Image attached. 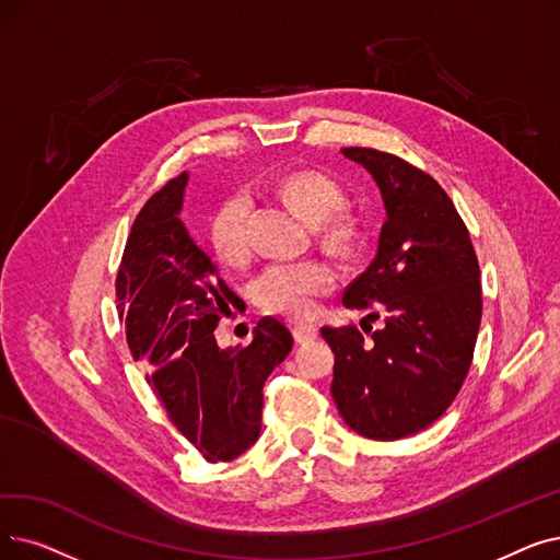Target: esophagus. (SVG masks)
Listing matches in <instances>:
<instances>
[{
	"instance_id": "esophagus-1",
	"label": "esophagus",
	"mask_w": 560,
	"mask_h": 560,
	"mask_svg": "<svg viewBox=\"0 0 560 560\" xmlns=\"http://www.w3.org/2000/svg\"><path fill=\"white\" fill-rule=\"evenodd\" d=\"M293 336H295L298 343H308V340H313L315 336H318V329H315L313 325L298 323V325H293Z\"/></svg>"
}]
</instances>
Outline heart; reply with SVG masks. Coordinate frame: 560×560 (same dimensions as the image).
I'll list each match as a JSON object with an SVG mask.
<instances>
[{"label": "heart", "mask_w": 560, "mask_h": 560, "mask_svg": "<svg viewBox=\"0 0 560 560\" xmlns=\"http://www.w3.org/2000/svg\"><path fill=\"white\" fill-rule=\"evenodd\" d=\"M277 197L313 224L318 245L336 256L352 258L366 226L361 214L346 203V189L334 176L318 168H293L275 180ZM249 199L242 191L229 194L210 214L208 240L214 256L226 265H242L249 258ZM336 283L331 265L320 258L298 262H275L256 281V302L272 313L306 318L315 300L327 295Z\"/></svg>", "instance_id": "1"}]
</instances>
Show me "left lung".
I'll use <instances>...</instances> for the list:
<instances>
[{
  "mask_svg": "<svg viewBox=\"0 0 560 560\" xmlns=\"http://www.w3.org/2000/svg\"><path fill=\"white\" fill-rule=\"evenodd\" d=\"M340 153L369 168L386 208L377 256L343 304L384 311V327L366 331L369 343L354 325L320 329L336 357L331 396L354 432L392 442L432 425L465 384L482 313L480 267L467 224L423 168L363 145Z\"/></svg>",
  "mask_w": 560,
  "mask_h": 560,
  "instance_id": "8db88e82",
  "label": "left lung"
}]
</instances>
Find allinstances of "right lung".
<instances>
[{"instance_id":"right-lung-1","label":"right lung","mask_w":560,"mask_h":560,"mask_svg":"<svg viewBox=\"0 0 560 560\" xmlns=\"http://www.w3.org/2000/svg\"><path fill=\"white\" fill-rule=\"evenodd\" d=\"M187 176L145 201L116 272L128 348L166 419L208 462H229L260 434L262 386L293 334L262 318L249 346L220 350L214 329L240 298L178 220Z\"/></svg>"}]
</instances>
